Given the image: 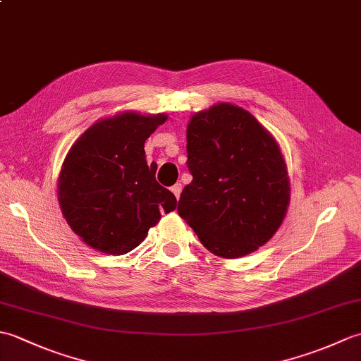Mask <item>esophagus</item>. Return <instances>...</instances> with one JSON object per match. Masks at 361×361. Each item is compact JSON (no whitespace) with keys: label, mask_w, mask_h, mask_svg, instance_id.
Masks as SVG:
<instances>
[{"label":"esophagus","mask_w":361,"mask_h":361,"mask_svg":"<svg viewBox=\"0 0 361 361\" xmlns=\"http://www.w3.org/2000/svg\"><path fill=\"white\" fill-rule=\"evenodd\" d=\"M181 185H180V183H176V185H173L172 188H171V190H172V192H173V195L176 197V200H178V198H180V194H181Z\"/></svg>","instance_id":"34e87169"}]
</instances>
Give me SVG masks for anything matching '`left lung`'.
Returning a JSON list of instances; mask_svg holds the SVG:
<instances>
[{
	"mask_svg": "<svg viewBox=\"0 0 361 361\" xmlns=\"http://www.w3.org/2000/svg\"><path fill=\"white\" fill-rule=\"evenodd\" d=\"M186 133L192 181L180 195V217L216 256L256 251L278 231L290 202L278 142L251 113L228 102L195 113Z\"/></svg>",
	"mask_w": 361,
	"mask_h": 361,
	"instance_id": "left-lung-1",
	"label": "left lung"
}]
</instances>
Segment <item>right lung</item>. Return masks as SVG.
Returning <instances> with one entry per match:
<instances>
[{"instance_id": "right-lung-1", "label": "right lung", "mask_w": 361, "mask_h": 361, "mask_svg": "<svg viewBox=\"0 0 361 361\" xmlns=\"http://www.w3.org/2000/svg\"><path fill=\"white\" fill-rule=\"evenodd\" d=\"M167 114L119 113L97 121L68 152L59 203L73 231L91 248L126 255L140 245L176 198L155 178L144 142Z\"/></svg>"}]
</instances>
